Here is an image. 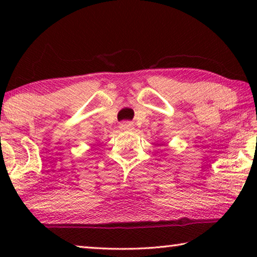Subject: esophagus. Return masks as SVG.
I'll return each mask as SVG.
<instances>
[{"label": "esophagus", "instance_id": "34e87169", "mask_svg": "<svg viewBox=\"0 0 257 257\" xmlns=\"http://www.w3.org/2000/svg\"><path fill=\"white\" fill-rule=\"evenodd\" d=\"M131 127H132L131 122H128V121L121 122V128H122V130H130Z\"/></svg>", "mask_w": 257, "mask_h": 257}]
</instances>
